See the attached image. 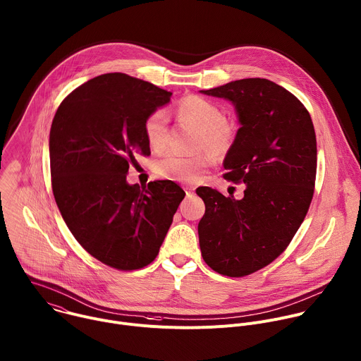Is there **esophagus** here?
<instances>
[{"label":"esophagus","mask_w":361,"mask_h":361,"mask_svg":"<svg viewBox=\"0 0 361 361\" xmlns=\"http://www.w3.org/2000/svg\"><path fill=\"white\" fill-rule=\"evenodd\" d=\"M184 190H185L187 197H192V194H194V187H185Z\"/></svg>","instance_id":"1"}]
</instances>
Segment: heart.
<instances>
[{"label": "heart", "instance_id": "1", "mask_svg": "<svg viewBox=\"0 0 361 361\" xmlns=\"http://www.w3.org/2000/svg\"><path fill=\"white\" fill-rule=\"evenodd\" d=\"M176 116L183 123L198 129L195 149H207L215 156L225 154L233 145L236 137L235 126L225 120L221 106L202 96L191 94L180 100L176 107ZM145 136L149 147L159 153L163 152L169 140V120L164 111H153L145 122ZM212 163L209 153H197L194 156H181L169 153L154 164V171L159 177L194 183L205 169Z\"/></svg>", "mask_w": 361, "mask_h": 361}]
</instances>
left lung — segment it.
<instances>
[{
    "label": "left lung",
    "mask_w": 361,
    "mask_h": 361,
    "mask_svg": "<svg viewBox=\"0 0 361 361\" xmlns=\"http://www.w3.org/2000/svg\"><path fill=\"white\" fill-rule=\"evenodd\" d=\"M235 106L241 128L224 160V177L244 183L241 200L209 187L198 224L201 255L215 272L241 278L275 261L310 207L317 166L316 135L302 102L261 78L201 90Z\"/></svg>",
    "instance_id": "left-lung-1"
}]
</instances>
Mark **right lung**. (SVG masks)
I'll list each match as a JSON object with an SVG mask.
<instances>
[{
    "label": "right lung",
    "instance_id": "add662e5",
    "mask_svg": "<svg viewBox=\"0 0 361 361\" xmlns=\"http://www.w3.org/2000/svg\"><path fill=\"white\" fill-rule=\"evenodd\" d=\"M171 92L126 73L96 76L59 104L49 133L52 191L76 241L118 271L157 257L185 192L173 181L130 185L126 174L149 154L146 118Z\"/></svg>",
    "mask_w": 361,
    "mask_h": 361
}]
</instances>
